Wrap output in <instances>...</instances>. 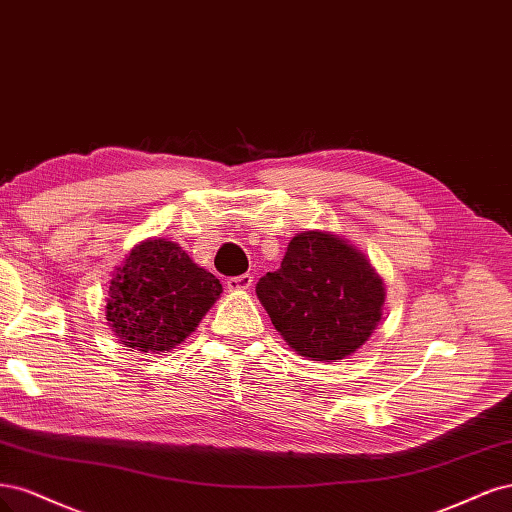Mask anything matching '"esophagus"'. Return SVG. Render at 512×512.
<instances>
[{
    "label": "esophagus",
    "instance_id": "34e87169",
    "mask_svg": "<svg viewBox=\"0 0 512 512\" xmlns=\"http://www.w3.org/2000/svg\"><path fill=\"white\" fill-rule=\"evenodd\" d=\"M253 287V276L251 274H242V276H232L227 278V289L229 291H249Z\"/></svg>",
    "mask_w": 512,
    "mask_h": 512
}]
</instances>
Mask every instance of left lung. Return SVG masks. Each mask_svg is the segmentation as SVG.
I'll list each match as a JSON object with an SVG mask.
<instances>
[{"instance_id": "1", "label": "left lung", "mask_w": 512, "mask_h": 512, "mask_svg": "<svg viewBox=\"0 0 512 512\" xmlns=\"http://www.w3.org/2000/svg\"><path fill=\"white\" fill-rule=\"evenodd\" d=\"M276 332L312 361L351 357L383 317L381 274L346 238L327 229L295 234L276 272L255 287Z\"/></svg>"}]
</instances>
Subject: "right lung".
I'll return each mask as SVG.
<instances>
[{"instance_id": "right-lung-1", "label": "right lung", "mask_w": 512, "mask_h": 512, "mask_svg": "<svg viewBox=\"0 0 512 512\" xmlns=\"http://www.w3.org/2000/svg\"><path fill=\"white\" fill-rule=\"evenodd\" d=\"M223 285L168 238H146L117 266L106 321L129 351L166 353L195 332Z\"/></svg>"}]
</instances>
